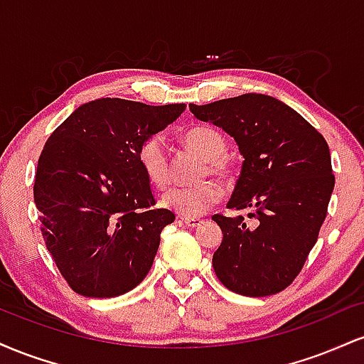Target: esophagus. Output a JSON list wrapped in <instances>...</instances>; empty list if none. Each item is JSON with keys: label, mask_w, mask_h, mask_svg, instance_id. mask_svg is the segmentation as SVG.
Listing matches in <instances>:
<instances>
[{"label": "esophagus", "mask_w": 364, "mask_h": 364, "mask_svg": "<svg viewBox=\"0 0 364 364\" xmlns=\"http://www.w3.org/2000/svg\"><path fill=\"white\" fill-rule=\"evenodd\" d=\"M179 220H181L183 224H186L188 228H196V225H200V223H202L198 217H183V215H179Z\"/></svg>", "instance_id": "esophagus-1"}]
</instances>
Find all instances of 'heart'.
<instances>
[{
  "label": "heart",
  "instance_id": "obj_1",
  "mask_svg": "<svg viewBox=\"0 0 364 364\" xmlns=\"http://www.w3.org/2000/svg\"><path fill=\"white\" fill-rule=\"evenodd\" d=\"M188 149L203 157L198 178L214 176L228 179L231 168L224 156L228 144L219 132L210 127H191L181 136ZM136 159L145 178L157 188H166L171 181V162L164 140L161 135H152L141 141ZM223 196V190L212 179L193 183V185L174 186L162 195V205L183 217H198L210 210Z\"/></svg>",
  "mask_w": 364,
  "mask_h": 364
}]
</instances>
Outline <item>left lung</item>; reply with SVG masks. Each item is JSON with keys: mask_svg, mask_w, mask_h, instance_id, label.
<instances>
[{"mask_svg": "<svg viewBox=\"0 0 364 364\" xmlns=\"http://www.w3.org/2000/svg\"><path fill=\"white\" fill-rule=\"evenodd\" d=\"M190 111L235 136L245 161L228 208H250L257 220L250 228L243 215H212L224 235L212 257L217 279L241 296L277 294L301 272L327 217L336 185L327 141L270 95L190 104Z\"/></svg>", "mask_w": 364, "mask_h": 364, "instance_id": "1", "label": "left lung"}]
</instances>
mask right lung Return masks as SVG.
I'll list each match as a JSON object with an SVG mask.
<instances>
[{
	"label": "right lung",
	"instance_id": "right-lung-1",
	"mask_svg": "<svg viewBox=\"0 0 364 364\" xmlns=\"http://www.w3.org/2000/svg\"><path fill=\"white\" fill-rule=\"evenodd\" d=\"M185 107L97 99L78 107L46 141L34 181L41 235L78 294L114 298L149 274L161 231L174 214L156 208L136 152Z\"/></svg>",
	"mask_w": 364,
	"mask_h": 364
}]
</instances>
